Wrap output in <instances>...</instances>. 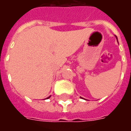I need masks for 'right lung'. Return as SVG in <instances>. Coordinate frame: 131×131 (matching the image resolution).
<instances>
[{"label":"right lung","mask_w":131,"mask_h":131,"mask_svg":"<svg viewBox=\"0 0 131 131\" xmlns=\"http://www.w3.org/2000/svg\"><path fill=\"white\" fill-rule=\"evenodd\" d=\"M47 97V98H46V99H48L49 97Z\"/></svg>","instance_id":"1"}]
</instances>
